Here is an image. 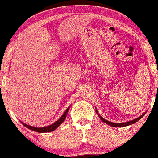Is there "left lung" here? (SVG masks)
Returning a JSON list of instances; mask_svg holds the SVG:
<instances>
[{"mask_svg": "<svg viewBox=\"0 0 158 158\" xmlns=\"http://www.w3.org/2000/svg\"><path fill=\"white\" fill-rule=\"evenodd\" d=\"M96 114H97L98 115H99V118H100V119H101V120H102V121L104 122V123H107V124L110 125V126L114 127H126V126H129V125L133 124V123H136V122L138 121V120H139L141 119V118H142V117H143L144 115L145 114V113H144L143 114L141 115V116H140V117H139L138 118H135V119H134V120H130V121H128V122H125V123H113V122H110V121H108V120H106V119H104V118H102V117L100 116V115L99 114V113H98L97 110H96Z\"/></svg>", "mask_w": 158, "mask_h": 158, "instance_id": "1", "label": "left lung"}]
</instances>
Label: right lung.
I'll use <instances>...</instances> for the list:
<instances>
[{
    "label": "right lung",
    "instance_id": "obj_1",
    "mask_svg": "<svg viewBox=\"0 0 158 158\" xmlns=\"http://www.w3.org/2000/svg\"><path fill=\"white\" fill-rule=\"evenodd\" d=\"M69 108H70V107H69V108L66 109L65 113L62 114V116L61 117V118H59L58 120H56L55 123H52V124H51V125H50V126L44 127H35L29 126V125L26 124V123H23V122H22V121H21V123H23V124L24 125L25 127L28 128L29 130H33V131L37 132V133H50V132H52V131H53V130H55L56 129L57 127H58L59 125H60L61 123H62V122L65 120L66 116H67L68 111H69Z\"/></svg>",
    "mask_w": 158,
    "mask_h": 158
}]
</instances>
